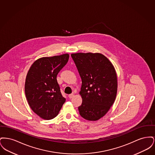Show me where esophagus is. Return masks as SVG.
<instances>
[{"mask_svg": "<svg viewBox=\"0 0 155 155\" xmlns=\"http://www.w3.org/2000/svg\"><path fill=\"white\" fill-rule=\"evenodd\" d=\"M74 95L73 94H70V95H68V97L70 98V99H71V98H73V97H74Z\"/></svg>", "mask_w": 155, "mask_h": 155, "instance_id": "obj_1", "label": "esophagus"}]
</instances>
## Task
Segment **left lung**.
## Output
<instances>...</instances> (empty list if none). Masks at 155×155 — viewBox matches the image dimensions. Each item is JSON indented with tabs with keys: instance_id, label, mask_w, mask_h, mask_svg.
<instances>
[{
	"instance_id": "obj_1",
	"label": "left lung",
	"mask_w": 155,
	"mask_h": 155,
	"mask_svg": "<svg viewBox=\"0 0 155 155\" xmlns=\"http://www.w3.org/2000/svg\"><path fill=\"white\" fill-rule=\"evenodd\" d=\"M71 56L82 80L80 114L87 120H98L107 113L116 97L117 78L114 67L101 53H77Z\"/></svg>"
}]
</instances>
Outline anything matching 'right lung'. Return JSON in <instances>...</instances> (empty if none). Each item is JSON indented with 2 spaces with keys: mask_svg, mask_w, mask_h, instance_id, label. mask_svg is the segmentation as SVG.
<instances>
[{
  "mask_svg": "<svg viewBox=\"0 0 155 155\" xmlns=\"http://www.w3.org/2000/svg\"><path fill=\"white\" fill-rule=\"evenodd\" d=\"M68 59V54L42 58L37 60L28 71L25 96L31 109L41 118H54L66 102L56 78Z\"/></svg>",
  "mask_w": 155,
  "mask_h": 155,
  "instance_id": "add662e5",
  "label": "right lung"
}]
</instances>
